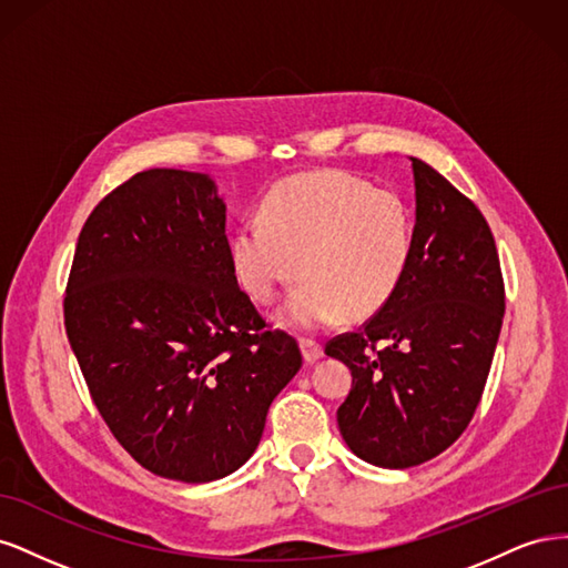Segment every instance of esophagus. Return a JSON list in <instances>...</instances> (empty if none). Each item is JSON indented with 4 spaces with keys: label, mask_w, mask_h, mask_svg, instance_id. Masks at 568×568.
I'll return each instance as SVG.
<instances>
[{
    "label": "esophagus",
    "mask_w": 568,
    "mask_h": 568,
    "mask_svg": "<svg viewBox=\"0 0 568 568\" xmlns=\"http://www.w3.org/2000/svg\"><path fill=\"white\" fill-rule=\"evenodd\" d=\"M301 353H303V359H305L307 365L317 363V359L324 355L322 346H320L317 341H313V338H301Z\"/></svg>",
    "instance_id": "1"
}]
</instances>
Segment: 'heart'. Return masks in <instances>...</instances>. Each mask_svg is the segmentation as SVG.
Instances as JSON below:
<instances>
[{
  "mask_svg": "<svg viewBox=\"0 0 568 568\" xmlns=\"http://www.w3.org/2000/svg\"><path fill=\"white\" fill-rule=\"evenodd\" d=\"M412 257V215L390 189L315 170L282 180L230 239L234 277L255 303L305 280L280 311L296 332H317L343 315L382 311Z\"/></svg>",
  "mask_w": 568,
  "mask_h": 568,
  "instance_id": "obj_1",
  "label": "heart"
}]
</instances>
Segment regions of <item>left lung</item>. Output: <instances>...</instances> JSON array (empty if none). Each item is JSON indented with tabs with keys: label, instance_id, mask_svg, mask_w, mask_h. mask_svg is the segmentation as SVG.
<instances>
[{
	"label": "left lung",
	"instance_id": "left-lung-1",
	"mask_svg": "<svg viewBox=\"0 0 568 568\" xmlns=\"http://www.w3.org/2000/svg\"><path fill=\"white\" fill-rule=\"evenodd\" d=\"M409 161L417 211L405 277L363 329L324 348L353 374L338 432L359 459L384 469L417 467L462 436L505 315L486 217L438 170Z\"/></svg>",
	"mask_w": 568,
	"mask_h": 568
}]
</instances>
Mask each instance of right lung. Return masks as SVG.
Instances as JSON below:
<instances>
[{
	"label": "right lung",
	"mask_w": 568,
	"mask_h": 568,
	"mask_svg": "<svg viewBox=\"0 0 568 568\" xmlns=\"http://www.w3.org/2000/svg\"><path fill=\"white\" fill-rule=\"evenodd\" d=\"M227 205L203 173L151 168L101 201L68 277L65 334L101 417L151 474L209 484L261 443L303 365L239 288Z\"/></svg>",
	"instance_id": "1"
}]
</instances>
